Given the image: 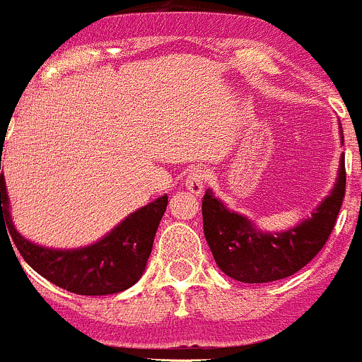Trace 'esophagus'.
<instances>
[{"instance_id": "obj_1", "label": "esophagus", "mask_w": 362, "mask_h": 362, "mask_svg": "<svg viewBox=\"0 0 362 362\" xmlns=\"http://www.w3.org/2000/svg\"><path fill=\"white\" fill-rule=\"evenodd\" d=\"M207 182V173L204 169H193L189 170V174L186 176V189H188L189 193H193V195H200L204 189V186H206Z\"/></svg>"}]
</instances>
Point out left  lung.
Wrapping results in <instances>:
<instances>
[{
	"label": "left lung",
	"instance_id": "8db88e82",
	"mask_svg": "<svg viewBox=\"0 0 362 362\" xmlns=\"http://www.w3.org/2000/svg\"><path fill=\"white\" fill-rule=\"evenodd\" d=\"M345 182L341 156L331 193L310 218L285 232L259 230L248 218L228 209L207 189L202 199L204 235L214 262L227 276L243 284H269L296 274L324 248L331 235L345 197Z\"/></svg>",
	"mask_w": 362,
	"mask_h": 362
}]
</instances>
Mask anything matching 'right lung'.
<instances>
[{
	"instance_id": "obj_1",
	"label": "right lung",
	"mask_w": 362,
	"mask_h": 362,
	"mask_svg": "<svg viewBox=\"0 0 362 362\" xmlns=\"http://www.w3.org/2000/svg\"><path fill=\"white\" fill-rule=\"evenodd\" d=\"M167 204V195L153 200L128 214L105 238L84 248H45L28 241L13 227L5 176L3 173L0 176V227L8 228L23 259L40 276L78 296L116 294L137 284L151 255L156 228Z\"/></svg>"
}]
</instances>
